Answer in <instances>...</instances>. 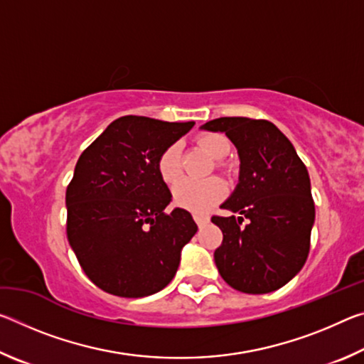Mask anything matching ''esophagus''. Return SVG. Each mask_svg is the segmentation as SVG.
<instances>
[{
	"label": "esophagus",
	"instance_id": "obj_1",
	"mask_svg": "<svg viewBox=\"0 0 364 364\" xmlns=\"http://www.w3.org/2000/svg\"><path fill=\"white\" fill-rule=\"evenodd\" d=\"M193 218H194V221L199 228L205 226L208 223V220H210V218H208V215H204V213H193Z\"/></svg>",
	"mask_w": 364,
	"mask_h": 364
}]
</instances>
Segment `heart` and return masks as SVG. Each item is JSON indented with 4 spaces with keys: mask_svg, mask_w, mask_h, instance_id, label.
Listing matches in <instances>:
<instances>
[{
    "mask_svg": "<svg viewBox=\"0 0 364 364\" xmlns=\"http://www.w3.org/2000/svg\"><path fill=\"white\" fill-rule=\"evenodd\" d=\"M196 144L204 149L208 156L217 162V168L231 173V164L225 162V159L231 151L230 139L220 133H200L196 138ZM157 171L167 184H173L181 176V147L180 144H170L160 152L157 159ZM226 194V186L220 178H208L204 181L183 180L173 189V202L181 208L191 212H205L223 199Z\"/></svg>",
    "mask_w": 364,
    "mask_h": 364,
    "instance_id": "obj_1",
    "label": "heart"
}]
</instances>
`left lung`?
I'll use <instances>...</instances> for the list:
<instances>
[{
    "label": "left lung",
    "instance_id": "left-lung-1",
    "mask_svg": "<svg viewBox=\"0 0 364 364\" xmlns=\"http://www.w3.org/2000/svg\"><path fill=\"white\" fill-rule=\"evenodd\" d=\"M202 128L226 133L241 159L237 186L221 205L232 215L212 217L223 232L213 254L218 273L239 292L278 291L310 252L315 202L305 164L268 120L220 117Z\"/></svg>",
    "mask_w": 364,
    "mask_h": 364
}]
</instances>
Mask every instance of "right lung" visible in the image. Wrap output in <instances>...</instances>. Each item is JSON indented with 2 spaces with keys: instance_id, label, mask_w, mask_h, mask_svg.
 <instances>
[{
  "instance_id": "right-lung-1",
  "label": "right lung",
  "mask_w": 364,
  "mask_h": 364,
  "mask_svg": "<svg viewBox=\"0 0 364 364\" xmlns=\"http://www.w3.org/2000/svg\"><path fill=\"white\" fill-rule=\"evenodd\" d=\"M193 127L125 115L80 156L65 193L67 239L85 274L104 292L146 297L176 274L197 225L183 208L164 212L171 194L157 159Z\"/></svg>"
}]
</instances>
